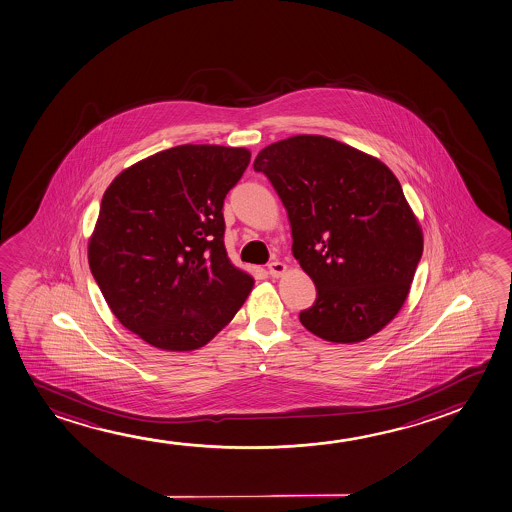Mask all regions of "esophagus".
Returning <instances> with one entry per match:
<instances>
[{"label": "esophagus", "mask_w": 512, "mask_h": 512, "mask_svg": "<svg viewBox=\"0 0 512 512\" xmlns=\"http://www.w3.org/2000/svg\"><path fill=\"white\" fill-rule=\"evenodd\" d=\"M285 271H287V266L282 264V262H271V264L267 266V273H269V276H273V278L282 276Z\"/></svg>", "instance_id": "esophagus-1"}]
</instances>
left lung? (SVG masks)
Here are the masks:
<instances>
[{
	"instance_id": "obj_1",
	"label": "left lung",
	"mask_w": 512,
	"mask_h": 512,
	"mask_svg": "<svg viewBox=\"0 0 512 512\" xmlns=\"http://www.w3.org/2000/svg\"><path fill=\"white\" fill-rule=\"evenodd\" d=\"M253 169L282 199L292 253L317 287L301 324L334 343L363 341L387 326L423 255V232L393 172L320 135L267 146Z\"/></svg>"
}]
</instances>
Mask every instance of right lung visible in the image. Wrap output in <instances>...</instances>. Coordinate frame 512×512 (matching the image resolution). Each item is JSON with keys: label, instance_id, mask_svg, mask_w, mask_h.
I'll return each instance as SVG.
<instances>
[{"label": "right lung", "instance_id": "obj_1", "mask_svg": "<svg viewBox=\"0 0 512 512\" xmlns=\"http://www.w3.org/2000/svg\"><path fill=\"white\" fill-rule=\"evenodd\" d=\"M248 163L245 148L185 144L105 190L89 269L119 322L156 349L204 347L252 290L223 245V200Z\"/></svg>", "mask_w": 512, "mask_h": 512}]
</instances>
